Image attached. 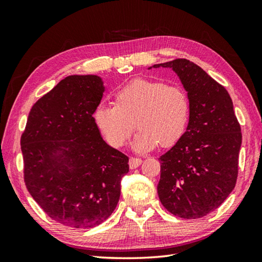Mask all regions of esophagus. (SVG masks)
I'll return each instance as SVG.
<instances>
[{"label": "esophagus", "mask_w": 262, "mask_h": 262, "mask_svg": "<svg viewBox=\"0 0 262 262\" xmlns=\"http://www.w3.org/2000/svg\"><path fill=\"white\" fill-rule=\"evenodd\" d=\"M142 164V160L138 158H130L129 159V168L130 169H136Z\"/></svg>", "instance_id": "1"}]
</instances>
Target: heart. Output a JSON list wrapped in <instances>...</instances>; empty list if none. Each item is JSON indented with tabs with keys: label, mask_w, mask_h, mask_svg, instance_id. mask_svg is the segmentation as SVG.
I'll list each match as a JSON object with an SVG mask.
<instances>
[{
	"label": "heart",
	"mask_w": 262,
	"mask_h": 262,
	"mask_svg": "<svg viewBox=\"0 0 262 262\" xmlns=\"http://www.w3.org/2000/svg\"><path fill=\"white\" fill-rule=\"evenodd\" d=\"M114 99V105L100 104L93 114L97 128L110 146H124L135 127L140 130L134 147L140 151H151L159 144L172 147L185 135L190 99L183 88L138 79L120 88Z\"/></svg>",
	"instance_id": "obj_1"
}]
</instances>
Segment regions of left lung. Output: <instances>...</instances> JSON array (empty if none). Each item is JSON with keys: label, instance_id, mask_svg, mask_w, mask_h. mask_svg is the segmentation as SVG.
<instances>
[{"label": "left lung", "instance_id": "left-lung-1", "mask_svg": "<svg viewBox=\"0 0 262 262\" xmlns=\"http://www.w3.org/2000/svg\"><path fill=\"white\" fill-rule=\"evenodd\" d=\"M170 68L190 99V120L181 140L160 157L161 203L181 219L219 208L235 187L242 134L226 89L185 58L157 64Z\"/></svg>", "mask_w": 262, "mask_h": 262}]
</instances>
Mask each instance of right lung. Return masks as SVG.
<instances>
[{"label": "right lung", "mask_w": 262, "mask_h": 262, "mask_svg": "<svg viewBox=\"0 0 262 262\" xmlns=\"http://www.w3.org/2000/svg\"><path fill=\"white\" fill-rule=\"evenodd\" d=\"M97 75H71L32 105L21 135L24 179L58 223L90 229L113 214L128 157L105 143L93 119L102 99Z\"/></svg>", "instance_id": "obj_1"}]
</instances>
